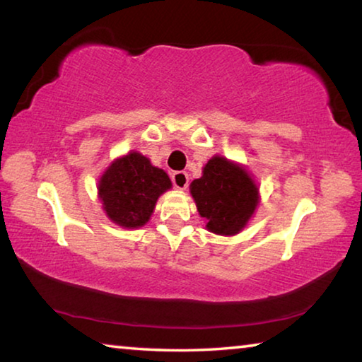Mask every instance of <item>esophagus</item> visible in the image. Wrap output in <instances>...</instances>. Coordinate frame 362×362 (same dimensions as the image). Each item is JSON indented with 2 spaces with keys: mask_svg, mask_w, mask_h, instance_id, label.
Instances as JSON below:
<instances>
[{
  "mask_svg": "<svg viewBox=\"0 0 362 362\" xmlns=\"http://www.w3.org/2000/svg\"><path fill=\"white\" fill-rule=\"evenodd\" d=\"M188 174L187 173H174L173 174V183L177 189H185L188 187Z\"/></svg>",
  "mask_w": 362,
  "mask_h": 362,
  "instance_id": "esophagus-1",
  "label": "esophagus"
}]
</instances>
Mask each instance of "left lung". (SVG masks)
I'll use <instances>...</instances> for the list:
<instances>
[{
  "label": "left lung",
  "mask_w": 362,
  "mask_h": 362,
  "mask_svg": "<svg viewBox=\"0 0 362 362\" xmlns=\"http://www.w3.org/2000/svg\"><path fill=\"white\" fill-rule=\"evenodd\" d=\"M199 216L214 235L235 236L246 228L260 203L254 175L240 163L214 155L203 168V175L189 183Z\"/></svg>",
  "instance_id": "1"
}]
</instances>
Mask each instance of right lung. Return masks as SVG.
I'll return each mask as SVG.
<instances>
[{"label": "right lung", "mask_w": 362, "mask_h": 362, "mask_svg": "<svg viewBox=\"0 0 362 362\" xmlns=\"http://www.w3.org/2000/svg\"><path fill=\"white\" fill-rule=\"evenodd\" d=\"M173 187L169 175L153 166L150 158L132 150L113 159L103 170L97 194L103 211L122 228H140L148 222L156 201Z\"/></svg>", "instance_id": "1"}]
</instances>
